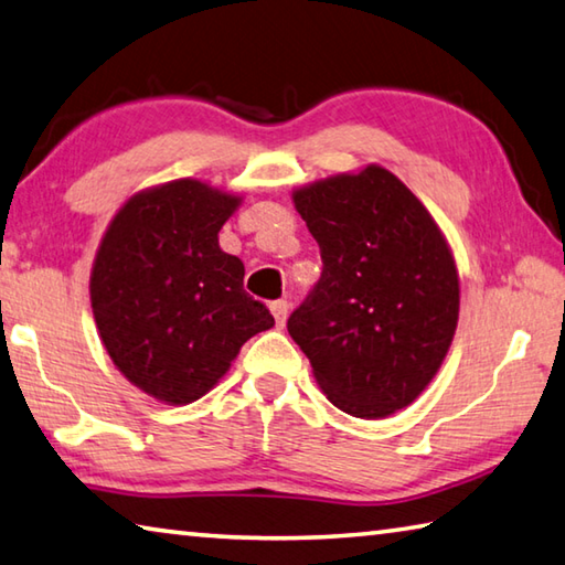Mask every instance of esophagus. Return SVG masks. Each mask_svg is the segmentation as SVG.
<instances>
[{
  "label": "esophagus",
  "instance_id": "34e87169",
  "mask_svg": "<svg viewBox=\"0 0 565 565\" xmlns=\"http://www.w3.org/2000/svg\"><path fill=\"white\" fill-rule=\"evenodd\" d=\"M271 316H274V321H276V328H284L286 318H289V303H286V301H274L271 303Z\"/></svg>",
  "mask_w": 565,
  "mask_h": 565
}]
</instances>
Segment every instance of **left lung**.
<instances>
[{"mask_svg":"<svg viewBox=\"0 0 565 565\" xmlns=\"http://www.w3.org/2000/svg\"><path fill=\"white\" fill-rule=\"evenodd\" d=\"M323 271L289 318L331 403L383 419L433 383L459 321V274L433 214L383 166L294 190Z\"/></svg>","mask_w":565,"mask_h":565,"instance_id":"obj_1","label":"left lung"}]
</instances>
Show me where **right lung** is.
Instances as JSON below:
<instances>
[{
    "mask_svg": "<svg viewBox=\"0 0 565 565\" xmlns=\"http://www.w3.org/2000/svg\"><path fill=\"white\" fill-rule=\"evenodd\" d=\"M242 204L192 178L140 190L110 220L90 269V309L113 365L166 405L220 383L239 348L274 318L244 291L220 230Z\"/></svg>",
    "mask_w": 565,
    "mask_h": 565,
    "instance_id": "add662e5",
    "label": "right lung"
}]
</instances>
